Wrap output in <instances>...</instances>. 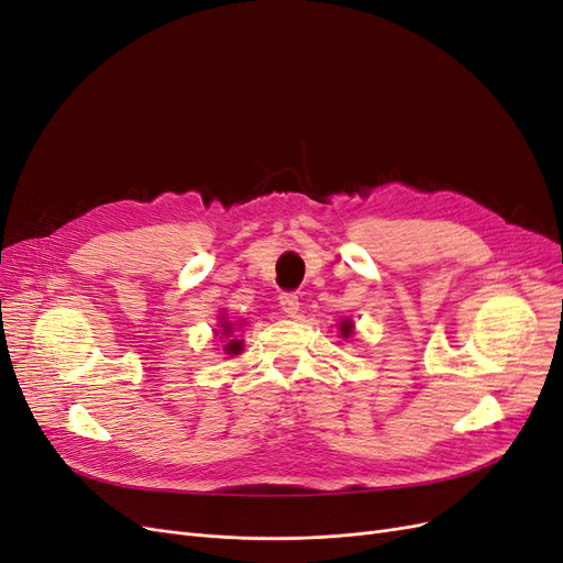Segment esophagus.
<instances>
[{
	"label": "esophagus",
	"mask_w": 563,
	"mask_h": 563,
	"mask_svg": "<svg viewBox=\"0 0 563 563\" xmlns=\"http://www.w3.org/2000/svg\"><path fill=\"white\" fill-rule=\"evenodd\" d=\"M279 305H282V310L288 314V317H294L296 312H298V296L296 294H291V291H286V294H282L279 296Z\"/></svg>",
	"instance_id": "1"
}]
</instances>
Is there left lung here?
<instances>
[{"label": "left lung", "instance_id": "1", "mask_svg": "<svg viewBox=\"0 0 563 563\" xmlns=\"http://www.w3.org/2000/svg\"><path fill=\"white\" fill-rule=\"evenodd\" d=\"M340 331H343V338H347L352 333V323L343 321V323H340Z\"/></svg>", "mask_w": 563, "mask_h": 563}]
</instances>
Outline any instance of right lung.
<instances>
[{"mask_svg":"<svg viewBox=\"0 0 563 563\" xmlns=\"http://www.w3.org/2000/svg\"><path fill=\"white\" fill-rule=\"evenodd\" d=\"M228 333H232V323H230V321H223V335L228 338ZM225 350H228L230 354H240L242 343H240V340H230V343L225 345Z\"/></svg>","mask_w":563,"mask_h":563,"instance_id":"1","label":"right lung"}]
</instances>
